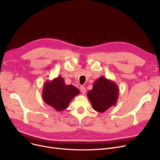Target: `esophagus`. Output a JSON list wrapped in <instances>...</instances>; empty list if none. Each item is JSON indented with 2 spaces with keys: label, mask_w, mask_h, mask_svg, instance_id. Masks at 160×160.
Here are the masks:
<instances>
[{
  "label": "esophagus",
  "mask_w": 160,
  "mask_h": 160,
  "mask_svg": "<svg viewBox=\"0 0 160 160\" xmlns=\"http://www.w3.org/2000/svg\"><path fill=\"white\" fill-rule=\"evenodd\" d=\"M80 91L82 92V93L85 94L86 92V89L84 87L82 86V87H80Z\"/></svg>",
  "instance_id": "obj_1"
}]
</instances>
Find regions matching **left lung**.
Listing matches in <instances>:
<instances>
[{
	"label": "left lung",
	"instance_id": "8db88e82",
	"mask_svg": "<svg viewBox=\"0 0 160 160\" xmlns=\"http://www.w3.org/2000/svg\"><path fill=\"white\" fill-rule=\"evenodd\" d=\"M119 89L117 83L104 77L97 79L93 89L88 93V97L94 110L100 113L116 104L118 100Z\"/></svg>",
	"mask_w": 160,
	"mask_h": 160
}]
</instances>
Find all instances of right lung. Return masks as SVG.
<instances>
[{"mask_svg":"<svg viewBox=\"0 0 160 160\" xmlns=\"http://www.w3.org/2000/svg\"><path fill=\"white\" fill-rule=\"evenodd\" d=\"M79 93L77 88L66 85L63 78L59 76L51 81L45 82L42 91V98L47 105L57 112H60L68 107L71 100Z\"/></svg>","mask_w":160,"mask_h":160,"instance_id":"1","label":"right lung"}]
</instances>
